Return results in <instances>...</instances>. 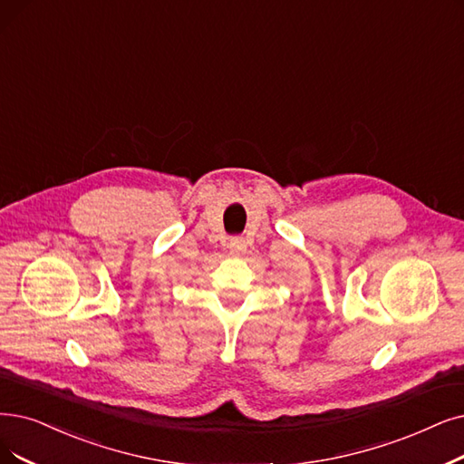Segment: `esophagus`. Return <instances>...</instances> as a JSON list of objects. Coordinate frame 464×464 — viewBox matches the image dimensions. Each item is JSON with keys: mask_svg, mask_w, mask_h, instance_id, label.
I'll use <instances>...</instances> for the list:
<instances>
[{"mask_svg": "<svg viewBox=\"0 0 464 464\" xmlns=\"http://www.w3.org/2000/svg\"><path fill=\"white\" fill-rule=\"evenodd\" d=\"M228 249L232 255H239L246 251V239L244 237H232L230 244H228Z\"/></svg>", "mask_w": 464, "mask_h": 464, "instance_id": "esophagus-1", "label": "esophagus"}]
</instances>
